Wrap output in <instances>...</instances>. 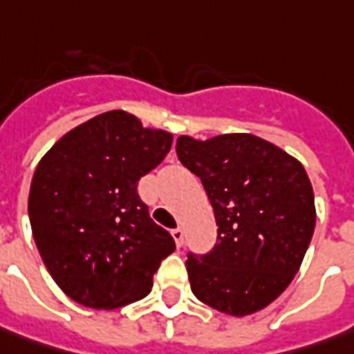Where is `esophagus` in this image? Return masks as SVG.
<instances>
[{"mask_svg":"<svg viewBox=\"0 0 354 354\" xmlns=\"http://www.w3.org/2000/svg\"><path fill=\"white\" fill-rule=\"evenodd\" d=\"M172 237L176 241V247H182V245H184V231H182V227L172 229Z\"/></svg>","mask_w":354,"mask_h":354,"instance_id":"obj_1","label":"esophagus"}]
</instances>
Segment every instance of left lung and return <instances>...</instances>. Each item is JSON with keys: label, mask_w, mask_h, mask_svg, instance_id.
I'll use <instances>...</instances> for the list:
<instances>
[{"label": "left lung", "mask_w": 354, "mask_h": 354, "mask_svg": "<svg viewBox=\"0 0 354 354\" xmlns=\"http://www.w3.org/2000/svg\"><path fill=\"white\" fill-rule=\"evenodd\" d=\"M180 162L212 201L217 243L189 252L194 296L227 315L272 304L299 270L315 227L311 182L301 162L249 133L176 140Z\"/></svg>", "instance_id": "obj_1"}]
</instances>
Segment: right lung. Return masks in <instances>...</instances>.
Listing matches in <instances>:
<instances>
[{
  "label": "right lung",
  "instance_id": "obj_1",
  "mask_svg": "<svg viewBox=\"0 0 354 354\" xmlns=\"http://www.w3.org/2000/svg\"><path fill=\"white\" fill-rule=\"evenodd\" d=\"M170 147V133L115 109L68 131L41 158L29 192L32 237L68 298L115 310L151 292L176 245L151 219L137 182Z\"/></svg>",
  "mask_w": 354,
  "mask_h": 354
}]
</instances>
